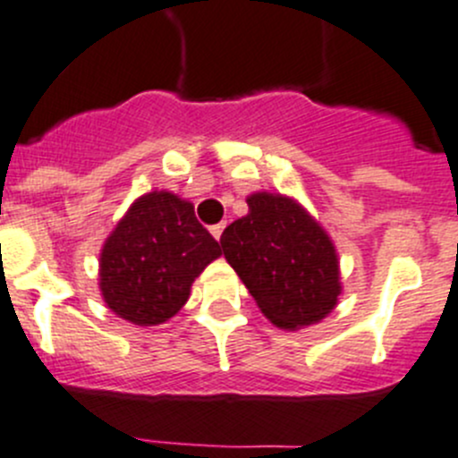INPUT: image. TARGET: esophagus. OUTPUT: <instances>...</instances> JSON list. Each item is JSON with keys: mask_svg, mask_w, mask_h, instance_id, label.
Here are the masks:
<instances>
[{"mask_svg": "<svg viewBox=\"0 0 458 458\" xmlns=\"http://www.w3.org/2000/svg\"><path fill=\"white\" fill-rule=\"evenodd\" d=\"M224 228H225V224H216V225H212V228H209V233H212V237H215L216 242H219L221 234H224Z\"/></svg>", "mask_w": 458, "mask_h": 458, "instance_id": "obj_1", "label": "esophagus"}]
</instances>
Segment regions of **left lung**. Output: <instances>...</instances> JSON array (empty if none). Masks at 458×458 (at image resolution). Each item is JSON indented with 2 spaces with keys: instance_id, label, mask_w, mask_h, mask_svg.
<instances>
[{
  "instance_id": "obj_1",
  "label": "left lung",
  "mask_w": 458,
  "mask_h": 458,
  "mask_svg": "<svg viewBox=\"0 0 458 458\" xmlns=\"http://www.w3.org/2000/svg\"><path fill=\"white\" fill-rule=\"evenodd\" d=\"M221 249L277 327L311 326L335 310L341 293L335 246L293 200L253 194L249 215L221 234Z\"/></svg>"
}]
</instances>
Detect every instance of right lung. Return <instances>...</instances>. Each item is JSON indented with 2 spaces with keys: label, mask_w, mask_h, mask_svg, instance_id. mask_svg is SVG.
<instances>
[{
  "label": "right lung",
  "mask_w": 458,
  "mask_h": 458,
  "mask_svg": "<svg viewBox=\"0 0 458 458\" xmlns=\"http://www.w3.org/2000/svg\"><path fill=\"white\" fill-rule=\"evenodd\" d=\"M221 255L191 203L151 191L132 203L101 253V293L110 310L135 326H157L190 298L194 277Z\"/></svg>",
  "instance_id": "right-lung-1"
}]
</instances>
